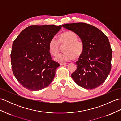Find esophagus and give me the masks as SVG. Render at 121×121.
Wrapping results in <instances>:
<instances>
[{
    "mask_svg": "<svg viewBox=\"0 0 121 121\" xmlns=\"http://www.w3.org/2000/svg\"><path fill=\"white\" fill-rule=\"evenodd\" d=\"M67 63H60V64L61 65H65V64H66Z\"/></svg>",
    "mask_w": 121,
    "mask_h": 121,
    "instance_id": "esophagus-1",
    "label": "esophagus"
}]
</instances>
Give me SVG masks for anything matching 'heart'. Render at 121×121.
I'll use <instances>...</instances> for the list:
<instances>
[{
    "mask_svg": "<svg viewBox=\"0 0 121 121\" xmlns=\"http://www.w3.org/2000/svg\"><path fill=\"white\" fill-rule=\"evenodd\" d=\"M78 35L73 31H66L60 35L58 39L54 36L49 42V50L52 56H56L59 54L60 44L64 45L62 54L56 58V60L60 62L71 61L74 58H78L82 54L84 45L82 42L78 40Z\"/></svg>",
    "mask_w": 121,
    "mask_h": 121,
    "instance_id": "heart-1",
    "label": "heart"
}]
</instances>
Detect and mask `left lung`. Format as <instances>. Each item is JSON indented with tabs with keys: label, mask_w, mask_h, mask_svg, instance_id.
Here are the masks:
<instances>
[{
	"label": "left lung",
	"mask_w": 121,
	"mask_h": 121,
	"mask_svg": "<svg viewBox=\"0 0 121 121\" xmlns=\"http://www.w3.org/2000/svg\"><path fill=\"white\" fill-rule=\"evenodd\" d=\"M76 33L84 45V50L72 74L76 83L93 89L104 82L111 69L112 51L108 39L96 27L83 22L62 25Z\"/></svg>",
	"instance_id": "8db88e82"
}]
</instances>
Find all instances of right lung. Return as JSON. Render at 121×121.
Instances as JSON below:
<instances>
[{
    "instance_id": "1",
    "label": "right lung",
    "mask_w": 121,
    "mask_h": 121,
    "mask_svg": "<svg viewBox=\"0 0 121 121\" xmlns=\"http://www.w3.org/2000/svg\"><path fill=\"white\" fill-rule=\"evenodd\" d=\"M61 27L32 25L22 30L13 41L11 54L12 71L25 88L40 90L52 82L60 64L52 60L49 42Z\"/></svg>"
}]
</instances>
